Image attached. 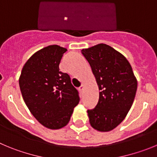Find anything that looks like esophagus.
<instances>
[{"instance_id": "1", "label": "esophagus", "mask_w": 157, "mask_h": 157, "mask_svg": "<svg viewBox=\"0 0 157 157\" xmlns=\"http://www.w3.org/2000/svg\"><path fill=\"white\" fill-rule=\"evenodd\" d=\"M83 89H84V84H81V85L79 87V90H80V91H83Z\"/></svg>"}]
</instances>
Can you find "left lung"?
Masks as SVG:
<instances>
[{
  "mask_svg": "<svg viewBox=\"0 0 157 157\" xmlns=\"http://www.w3.org/2000/svg\"><path fill=\"white\" fill-rule=\"evenodd\" d=\"M99 89L95 108L87 110L89 122L98 131H109L124 120L137 91L136 77L121 53L105 44L82 49Z\"/></svg>",
  "mask_w": 157,
  "mask_h": 157,
  "instance_id": "obj_1",
  "label": "left lung"
}]
</instances>
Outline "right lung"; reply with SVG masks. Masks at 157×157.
Listing matches in <instances>:
<instances>
[{
  "instance_id": "right-lung-1",
  "label": "right lung",
  "mask_w": 157,
  "mask_h": 157,
  "mask_svg": "<svg viewBox=\"0 0 157 157\" xmlns=\"http://www.w3.org/2000/svg\"><path fill=\"white\" fill-rule=\"evenodd\" d=\"M66 51L59 45L37 51L25 63L19 77L26 106L39 123L52 130L67 125L80 101L70 76L59 71V63Z\"/></svg>"
}]
</instances>
